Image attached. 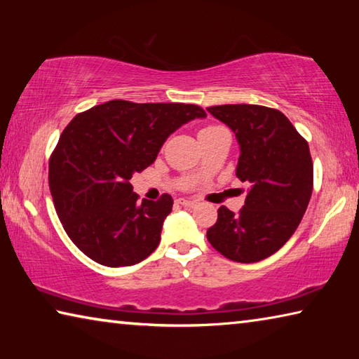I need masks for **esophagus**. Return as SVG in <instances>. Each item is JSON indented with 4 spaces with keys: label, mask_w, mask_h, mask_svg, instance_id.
<instances>
[{
    "label": "esophagus",
    "mask_w": 359,
    "mask_h": 359,
    "mask_svg": "<svg viewBox=\"0 0 359 359\" xmlns=\"http://www.w3.org/2000/svg\"><path fill=\"white\" fill-rule=\"evenodd\" d=\"M177 203L180 205H184V208H187V209H193L194 205H196V201H191V199H184V198L177 199Z\"/></svg>",
    "instance_id": "1"
}]
</instances>
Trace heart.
Instances as JSON below:
<instances>
[{"mask_svg": "<svg viewBox=\"0 0 359 359\" xmlns=\"http://www.w3.org/2000/svg\"><path fill=\"white\" fill-rule=\"evenodd\" d=\"M214 128H217V126H214V125H210V126H205V128H203V130H201V133H205V131H210V130H214Z\"/></svg>", "mask_w": 359, "mask_h": 359, "instance_id": "obj_1", "label": "heart"}]
</instances>
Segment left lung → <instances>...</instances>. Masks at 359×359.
<instances>
[{
    "label": "left lung",
    "mask_w": 359,
    "mask_h": 359,
    "mask_svg": "<svg viewBox=\"0 0 359 359\" xmlns=\"http://www.w3.org/2000/svg\"><path fill=\"white\" fill-rule=\"evenodd\" d=\"M208 111L234 131L241 147L236 175L250 184L238 214L218 209L208 241L224 258L257 263L282 248L299 226L313 188L311 150L277 109L223 104Z\"/></svg>",
    "instance_id": "obj_1"
}]
</instances>
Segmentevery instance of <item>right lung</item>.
<instances>
[{
	"label": "right lung",
	"mask_w": 359,
	"mask_h": 359,
	"mask_svg": "<svg viewBox=\"0 0 359 359\" xmlns=\"http://www.w3.org/2000/svg\"><path fill=\"white\" fill-rule=\"evenodd\" d=\"M204 117L196 104L114 100L69 121L48 161V185L79 250L109 267L133 266L154 253L174 201L165 193L137 204L130 180L155 161L175 130Z\"/></svg>",
	"instance_id": "add662e5"
}]
</instances>
